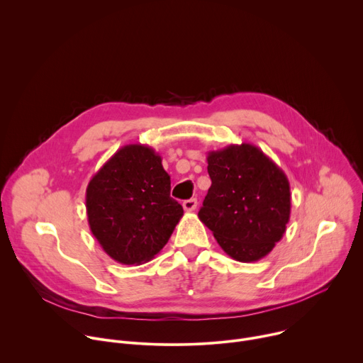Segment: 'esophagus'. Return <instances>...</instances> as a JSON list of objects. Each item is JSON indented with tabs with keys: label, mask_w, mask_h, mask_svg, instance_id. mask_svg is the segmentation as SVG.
Masks as SVG:
<instances>
[{
	"label": "esophagus",
	"mask_w": 363,
	"mask_h": 363,
	"mask_svg": "<svg viewBox=\"0 0 363 363\" xmlns=\"http://www.w3.org/2000/svg\"><path fill=\"white\" fill-rule=\"evenodd\" d=\"M196 205H198V201H196L195 198H191V199H186V201H184V202H182L184 210H185V211H188V213L194 211V210L196 208Z\"/></svg>",
	"instance_id": "1"
}]
</instances>
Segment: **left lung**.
<instances>
[{
    "label": "left lung",
    "instance_id": "left-lung-1",
    "mask_svg": "<svg viewBox=\"0 0 363 363\" xmlns=\"http://www.w3.org/2000/svg\"><path fill=\"white\" fill-rule=\"evenodd\" d=\"M211 186L199 220L237 262L262 260L283 238L291 194L286 174L251 143L230 145L206 157Z\"/></svg>",
    "mask_w": 363,
    "mask_h": 363
}]
</instances>
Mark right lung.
<instances>
[{
  "label": "right lung",
  "instance_id": "1",
  "mask_svg": "<svg viewBox=\"0 0 363 363\" xmlns=\"http://www.w3.org/2000/svg\"><path fill=\"white\" fill-rule=\"evenodd\" d=\"M171 177L150 146L121 147L90 179L86 213L91 234L115 262L143 264L168 242L184 216L169 196Z\"/></svg>",
  "mask_w": 363,
  "mask_h": 363
}]
</instances>
